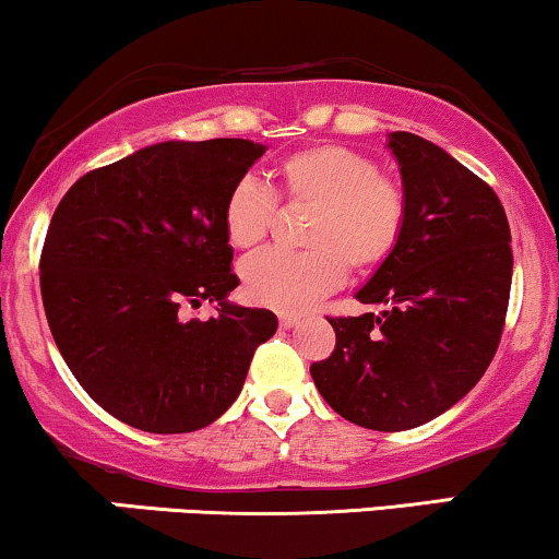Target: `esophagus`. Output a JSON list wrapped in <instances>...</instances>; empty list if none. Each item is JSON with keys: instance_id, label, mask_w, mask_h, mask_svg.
Segmentation results:
<instances>
[{"instance_id": "obj_1", "label": "esophagus", "mask_w": 559, "mask_h": 559, "mask_svg": "<svg viewBox=\"0 0 559 559\" xmlns=\"http://www.w3.org/2000/svg\"><path fill=\"white\" fill-rule=\"evenodd\" d=\"M300 324V317H295V313H282L280 317V326L282 330H293V326Z\"/></svg>"}]
</instances>
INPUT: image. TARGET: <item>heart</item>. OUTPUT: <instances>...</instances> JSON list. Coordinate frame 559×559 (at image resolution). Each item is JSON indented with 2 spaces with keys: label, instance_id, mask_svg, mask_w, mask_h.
I'll use <instances>...</instances> for the list:
<instances>
[{
  "label": "heart",
  "instance_id": "b5f03b06",
  "mask_svg": "<svg viewBox=\"0 0 559 559\" xmlns=\"http://www.w3.org/2000/svg\"><path fill=\"white\" fill-rule=\"evenodd\" d=\"M285 199L317 206L306 229L311 251H261L242 261V290L253 304L282 313L311 308L358 272L382 266L403 240L408 199L371 156L345 146H311L282 159ZM274 193L255 177L229 188L222 222L235 248H253L274 222Z\"/></svg>",
  "mask_w": 559,
  "mask_h": 559
}]
</instances>
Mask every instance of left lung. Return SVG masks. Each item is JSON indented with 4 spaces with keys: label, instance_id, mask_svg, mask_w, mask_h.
<instances>
[{
    "label": "left lung",
    "instance_id": "8db88e82",
    "mask_svg": "<svg viewBox=\"0 0 559 559\" xmlns=\"http://www.w3.org/2000/svg\"><path fill=\"white\" fill-rule=\"evenodd\" d=\"M408 222L356 293L382 313L330 319L337 345L311 366L321 397L373 431L416 429L463 400L495 358L513 282L497 193L437 143L390 133Z\"/></svg>",
    "mask_w": 559,
    "mask_h": 559
}]
</instances>
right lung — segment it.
I'll use <instances>...</instances> for the list:
<instances>
[{
  "mask_svg": "<svg viewBox=\"0 0 559 559\" xmlns=\"http://www.w3.org/2000/svg\"><path fill=\"white\" fill-rule=\"evenodd\" d=\"M264 151L246 138L154 143L83 175L51 216L46 321L83 390L128 426L186 435L216 421L277 332L272 311L227 300L240 280L222 209ZM203 299L216 318L179 319Z\"/></svg>",
  "mask_w": 559,
  "mask_h": 559,
  "instance_id": "right-lung-1",
  "label": "right lung"
}]
</instances>
